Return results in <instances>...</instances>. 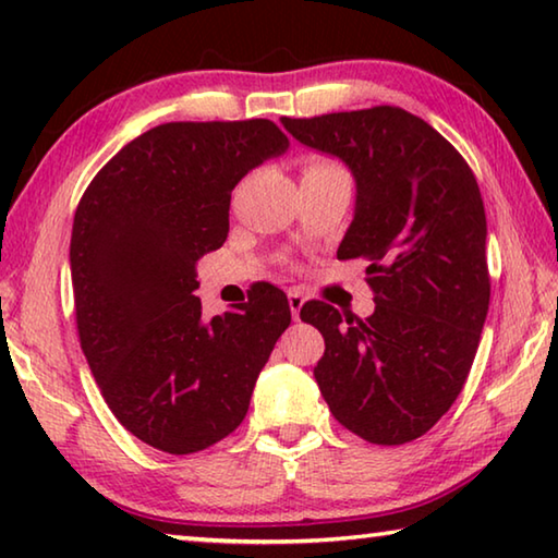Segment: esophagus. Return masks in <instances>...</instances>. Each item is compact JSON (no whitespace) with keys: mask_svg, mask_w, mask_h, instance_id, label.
I'll return each instance as SVG.
<instances>
[{"mask_svg":"<svg viewBox=\"0 0 558 558\" xmlns=\"http://www.w3.org/2000/svg\"><path fill=\"white\" fill-rule=\"evenodd\" d=\"M288 305H290V313H292V319H300V310H302V305H305V298H302V292H298V290H290L288 292Z\"/></svg>","mask_w":558,"mask_h":558,"instance_id":"esophagus-1","label":"esophagus"}]
</instances>
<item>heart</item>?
<instances>
[{"instance_id":"heart-1","label":"heart","mask_w":558,"mask_h":558,"mask_svg":"<svg viewBox=\"0 0 558 558\" xmlns=\"http://www.w3.org/2000/svg\"><path fill=\"white\" fill-rule=\"evenodd\" d=\"M305 172H342V169L325 162V159H310Z\"/></svg>"}]
</instances>
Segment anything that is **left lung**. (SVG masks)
I'll use <instances>...</instances> for the list:
<instances>
[{
  "mask_svg": "<svg viewBox=\"0 0 558 558\" xmlns=\"http://www.w3.org/2000/svg\"><path fill=\"white\" fill-rule=\"evenodd\" d=\"M280 122L352 172L354 219L337 258L369 260L376 302L366 319L319 300L300 310L325 337L319 391L359 438L376 446L421 438L462 391L489 307L475 174L440 132L401 108Z\"/></svg>",
  "mask_w": 558,
  "mask_h": 558,
  "instance_id": "left-lung-1",
  "label": "left lung"
}]
</instances>
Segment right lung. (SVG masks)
Returning a JSON list of instances; mask_svg holds the SVG:
<instances>
[{"label": "right lung", "instance_id": "1", "mask_svg": "<svg viewBox=\"0 0 558 558\" xmlns=\"http://www.w3.org/2000/svg\"><path fill=\"white\" fill-rule=\"evenodd\" d=\"M290 147L276 122H167L93 177L73 216L71 280L81 349L132 436L172 456L241 426L290 325L263 282L243 307L202 317L194 266L229 233L231 192Z\"/></svg>", "mask_w": 558, "mask_h": 558}]
</instances>
